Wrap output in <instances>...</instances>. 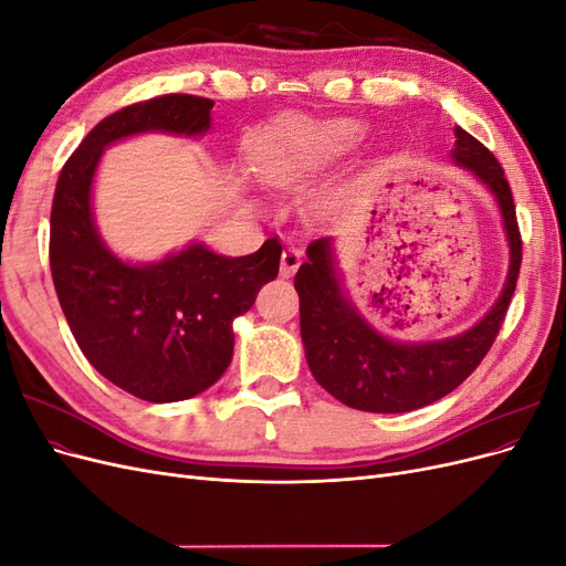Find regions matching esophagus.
<instances>
[{
  "label": "esophagus",
  "mask_w": 566,
  "mask_h": 566,
  "mask_svg": "<svg viewBox=\"0 0 566 566\" xmlns=\"http://www.w3.org/2000/svg\"><path fill=\"white\" fill-rule=\"evenodd\" d=\"M302 264V252L297 248H285L281 254V276H293Z\"/></svg>",
  "instance_id": "34e87169"
}]
</instances>
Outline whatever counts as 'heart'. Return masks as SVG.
Instances as JSON below:
<instances>
[{"label":"heart","mask_w":566,"mask_h":566,"mask_svg":"<svg viewBox=\"0 0 566 566\" xmlns=\"http://www.w3.org/2000/svg\"><path fill=\"white\" fill-rule=\"evenodd\" d=\"M366 127L356 119L314 123L304 117H283L269 127L254 148V169L271 184H285L339 158L364 139Z\"/></svg>","instance_id":"heart-1"}]
</instances>
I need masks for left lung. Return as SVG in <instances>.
Listing matches in <instances>:
<instances>
[{
  "label": "left lung",
  "instance_id": "8db88e82",
  "mask_svg": "<svg viewBox=\"0 0 566 566\" xmlns=\"http://www.w3.org/2000/svg\"><path fill=\"white\" fill-rule=\"evenodd\" d=\"M453 160L468 167L499 200L510 243V271L499 302L470 331L439 342H394L373 328L342 293L331 238L306 248L295 276L300 295V331L316 382L337 401L368 413H406L451 394L482 364L499 337L522 264V235L515 200L501 163L455 125Z\"/></svg>",
  "mask_w": 566,
  "mask_h": 566
}]
</instances>
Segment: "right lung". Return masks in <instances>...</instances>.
<instances>
[{"label": "right lung", "instance_id": "1", "mask_svg": "<svg viewBox=\"0 0 566 566\" xmlns=\"http://www.w3.org/2000/svg\"><path fill=\"white\" fill-rule=\"evenodd\" d=\"M212 98L163 94L108 115L65 160L51 202L49 264L67 325L87 361L132 397L169 403L212 387L231 364L233 318L279 276L276 238L224 256L200 243L134 266L104 245L92 181L104 148L142 132H208Z\"/></svg>", "mask_w": 566, "mask_h": 566}]
</instances>
